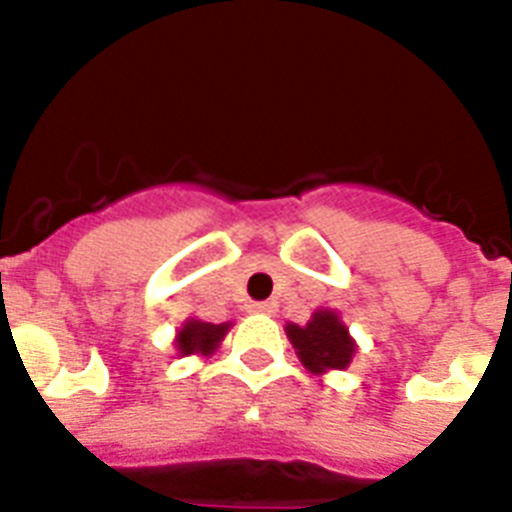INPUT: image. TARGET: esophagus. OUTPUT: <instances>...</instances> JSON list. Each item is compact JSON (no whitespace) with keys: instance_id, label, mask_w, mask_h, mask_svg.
I'll list each match as a JSON object with an SVG mask.
<instances>
[{"instance_id":"obj_1","label":"esophagus","mask_w":512,"mask_h":512,"mask_svg":"<svg viewBox=\"0 0 512 512\" xmlns=\"http://www.w3.org/2000/svg\"><path fill=\"white\" fill-rule=\"evenodd\" d=\"M250 311H255V314H275V304L273 301H255V304H250Z\"/></svg>"}]
</instances>
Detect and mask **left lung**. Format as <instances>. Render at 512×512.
Masks as SVG:
<instances>
[{
  "label": "left lung",
  "mask_w": 512,
  "mask_h": 512,
  "mask_svg": "<svg viewBox=\"0 0 512 512\" xmlns=\"http://www.w3.org/2000/svg\"><path fill=\"white\" fill-rule=\"evenodd\" d=\"M286 335L299 361L311 373L345 371L353 361L355 340L342 324L340 314L332 309H317L304 327L286 324Z\"/></svg>",
  "instance_id": "left-lung-1"
}]
</instances>
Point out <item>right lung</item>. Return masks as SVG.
Masks as SVG:
<instances>
[{
	"instance_id": "add662e5",
	"label": "right lung",
	"mask_w": 512,
	"mask_h": 512,
	"mask_svg": "<svg viewBox=\"0 0 512 512\" xmlns=\"http://www.w3.org/2000/svg\"><path fill=\"white\" fill-rule=\"evenodd\" d=\"M231 322L211 324L201 322V319H188L182 324L180 332L175 337V348L180 355H211L219 348V342L229 332Z\"/></svg>"
}]
</instances>
